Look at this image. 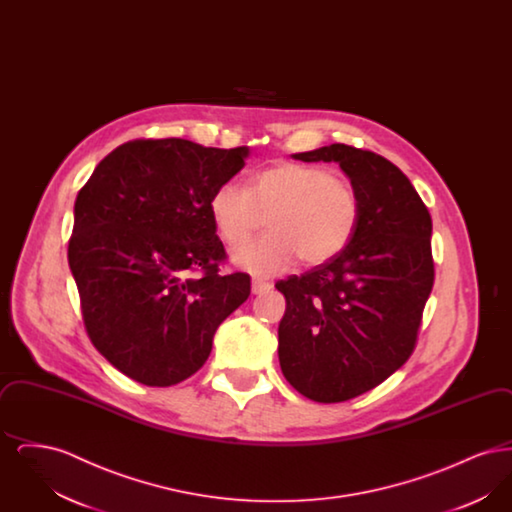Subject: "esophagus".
<instances>
[{
  "label": "esophagus",
  "instance_id": "obj_1",
  "mask_svg": "<svg viewBox=\"0 0 512 512\" xmlns=\"http://www.w3.org/2000/svg\"><path fill=\"white\" fill-rule=\"evenodd\" d=\"M272 288V284L270 282H265V280H259V278H255L253 282H251V292L255 293V295H259V293L268 292Z\"/></svg>",
  "mask_w": 512,
  "mask_h": 512
}]
</instances>
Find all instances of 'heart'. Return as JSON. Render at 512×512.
I'll use <instances>...</instances> for the list:
<instances>
[{
	"label": "heart",
	"instance_id": "b5f03b06",
	"mask_svg": "<svg viewBox=\"0 0 512 512\" xmlns=\"http://www.w3.org/2000/svg\"><path fill=\"white\" fill-rule=\"evenodd\" d=\"M211 220L220 240L245 244L267 217V236L242 247L234 261L257 276H272L301 257L317 267L351 242L359 217V195L349 182L317 165L280 163L257 172L249 190L224 182L209 197Z\"/></svg>",
	"mask_w": 512,
	"mask_h": 512
}]
</instances>
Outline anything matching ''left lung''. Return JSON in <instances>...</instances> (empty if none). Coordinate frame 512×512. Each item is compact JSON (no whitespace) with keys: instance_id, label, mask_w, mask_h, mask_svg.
<instances>
[{"instance_id":"obj_1","label":"left lung","mask_w":512,"mask_h":512,"mask_svg":"<svg viewBox=\"0 0 512 512\" xmlns=\"http://www.w3.org/2000/svg\"><path fill=\"white\" fill-rule=\"evenodd\" d=\"M293 159L338 163L361 203L340 255L276 282L286 297L278 326L286 380L313 401L340 403L411 357L434 286L432 219L411 180L382 155L332 144Z\"/></svg>"}]
</instances>
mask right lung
<instances>
[{"label":"right lung","mask_w":512,"mask_h":512,"mask_svg":"<svg viewBox=\"0 0 512 512\" xmlns=\"http://www.w3.org/2000/svg\"><path fill=\"white\" fill-rule=\"evenodd\" d=\"M247 155L245 146L134 140L113 149L76 195L69 267L86 332L144 386L195 374L220 322L249 297V274H219L226 251L209 213V197Z\"/></svg>","instance_id":"add662e5"}]
</instances>
